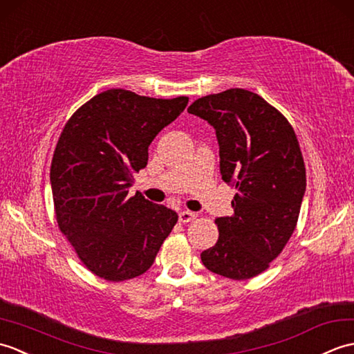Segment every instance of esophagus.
Listing matches in <instances>:
<instances>
[{"label": "esophagus", "instance_id": "esophagus-1", "mask_svg": "<svg viewBox=\"0 0 354 354\" xmlns=\"http://www.w3.org/2000/svg\"><path fill=\"white\" fill-rule=\"evenodd\" d=\"M195 218H197V214H195V212H191V210H183V212H180V215H178L180 223H183V224L194 221Z\"/></svg>", "mask_w": 354, "mask_h": 354}]
</instances>
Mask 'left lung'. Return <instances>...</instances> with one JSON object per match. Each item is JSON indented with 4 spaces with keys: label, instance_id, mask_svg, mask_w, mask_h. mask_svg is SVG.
Segmentation results:
<instances>
[{
    "label": "left lung",
    "instance_id": "1",
    "mask_svg": "<svg viewBox=\"0 0 354 354\" xmlns=\"http://www.w3.org/2000/svg\"><path fill=\"white\" fill-rule=\"evenodd\" d=\"M187 112L216 131L219 169L234 186V214L215 219L219 236L201 262L247 280L268 268L292 236L306 191V168L292 125L257 93L227 89L195 100Z\"/></svg>",
    "mask_w": 354,
    "mask_h": 354
}]
</instances>
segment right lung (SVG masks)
<instances>
[{
	"mask_svg": "<svg viewBox=\"0 0 354 354\" xmlns=\"http://www.w3.org/2000/svg\"><path fill=\"white\" fill-rule=\"evenodd\" d=\"M187 101L109 89L77 109L62 130L50 169L56 219L95 276L122 281L144 274L176 225L174 210L139 194L129 197V187L147 167L157 133Z\"/></svg>",
	"mask_w": 354,
	"mask_h": 354,
	"instance_id": "1",
	"label": "right lung"
}]
</instances>
